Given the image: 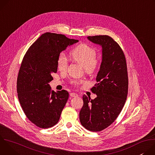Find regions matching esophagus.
I'll use <instances>...</instances> for the list:
<instances>
[{
	"label": "esophagus",
	"instance_id": "34e87169",
	"mask_svg": "<svg viewBox=\"0 0 155 155\" xmlns=\"http://www.w3.org/2000/svg\"><path fill=\"white\" fill-rule=\"evenodd\" d=\"M70 96H71V97H77L78 95L77 94V93H71V94H70Z\"/></svg>",
	"mask_w": 155,
	"mask_h": 155
}]
</instances>
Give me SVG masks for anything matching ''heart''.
Returning <instances> with one entry per match:
<instances>
[{
  "label": "heart",
  "mask_w": 155,
  "mask_h": 155,
  "mask_svg": "<svg viewBox=\"0 0 155 155\" xmlns=\"http://www.w3.org/2000/svg\"><path fill=\"white\" fill-rule=\"evenodd\" d=\"M96 50L86 44H80L70 53V58L74 61L81 64L87 73L93 72L97 67L98 59ZM58 69L61 72H65L68 68V61L64 53H61L57 60ZM83 80H73L72 83L77 85Z\"/></svg>",
  "instance_id": "heart-1"
}]
</instances>
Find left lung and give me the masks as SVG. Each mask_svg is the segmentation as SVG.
I'll use <instances>...</instances> for the list:
<instances>
[{
	"mask_svg": "<svg viewBox=\"0 0 155 155\" xmlns=\"http://www.w3.org/2000/svg\"><path fill=\"white\" fill-rule=\"evenodd\" d=\"M87 38L102 47V62L91 88L94 99L83 96V105L80 121L86 129L101 131L117 119L124 105L128 91L126 58L118 44L108 35L89 36Z\"/></svg>",
	"mask_w": 155,
	"mask_h": 155,
	"instance_id": "left-lung-1",
	"label": "left lung"
}]
</instances>
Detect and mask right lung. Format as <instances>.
Returning <instances> with one entry per match:
<instances>
[{"label": "right lung", "instance_id": "obj_1", "mask_svg": "<svg viewBox=\"0 0 155 155\" xmlns=\"http://www.w3.org/2000/svg\"><path fill=\"white\" fill-rule=\"evenodd\" d=\"M78 41L64 35L46 32L29 47L17 78L18 97L28 118L40 128H49L59 120L69 98L65 90H51V74L58 71L57 60L68 46Z\"/></svg>", "mask_w": 155, "mask_h": 155}]
</instances>
